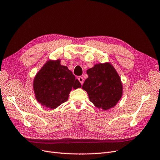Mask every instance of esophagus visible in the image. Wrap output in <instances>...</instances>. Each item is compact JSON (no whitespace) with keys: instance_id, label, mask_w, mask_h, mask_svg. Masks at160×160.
<instances>
[{"instance_id":"1","label":"esophagus","mask_w":160,"mask_h":160,"mask_svg":"<svg viewBox=\"0 0 160 160\" xmlns=\"http://www.w3.org/2000/svg\"><path fill=\"white\" fill-rule=\"evenodd\" d=\"M78 79L79 82H80V84H81L82 85L83 84V83H84V78H83V77H82V76H79L78 78Z\"/></svg>"}]
</instances>
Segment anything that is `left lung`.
<instances>
[{
	"instance_id": "obj_1",
	"label": "left lung",
	"mask_w": 160,
	"mask_h": 160,
	"mask_svg": "<svg viewBox=\"0 0 160 160\" xmlns=\"http://www.w3.org/2000/svg\"><path fill=\"white\" fill-rule=\"evenodd\" d=\"M86 72L88 78L82 88L90 102L103 110L113 108L122 96V84L113 65L109 62L96 64Z\"/></svg>"
}]
</instances>
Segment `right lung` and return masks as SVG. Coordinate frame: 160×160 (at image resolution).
I'll list each match as a JSON object with an SVG mask.
<instances>
[{
	"label": "right lung",
	"instance_id": "1",
	"mask_svg": "<svg viewBox=\"0 0 160 160\" xmlns=\"http://www.w3.org/2000/svg\"><path fill=\"white\" fill-rule=\"evenodd\" d=\"M81 84L61 61H47L35 75L33 88L37 101L45 107L54 109L67 102L72 88H81Z\"/></svg>",
	"mask_w": 160,
	"mask_h": 160
}]
</instances>
